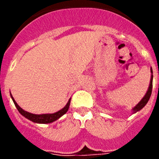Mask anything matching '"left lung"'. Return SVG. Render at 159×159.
I'll return each instance as SVG.
<instances>
[{"mask_svg":"<svg viewBox=\"0 0 159 159\" xmlns=\"http://www.w3.org/2000/svg\"><path fill=\"white\" fill-rule=\"evenodd\" d=\"M151 73L153 74L152 68L151 69ZM152 88H153V75H151V82H150V86H149V88H148V90H147V93H146V95H144V97H143V99H142V100L140 101V102H139V103H138V104L136 105V106L134 107L133 109H132V111H133V113H136V112L139 111H140L142 108H143L144 107L146 106V104H147V102H148L149 99H150V98H151V92H152Z\"/></svg>","mask_w":159,"mask_h":159,"instance_id":"1","label":"left lung"}]
</instances>
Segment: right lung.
<instances>
[{
  "label": "right lung",
  "instance_id": "add662e5",
  "mask_svg": "<svg viewBox=\"0 0 159 159\" xmlns=\"http://www.w3.org/2000/svg\"><path fill=\"white\" fill-rule=\"evenodd\" d=\"M12 97V99L13 101L14 104L16 106V107L17 108L18 111L21 114L22 116H25L26 119H29L32 122H34L36 123H52V122L56 121L58 119H60L62 116H64V114L68 111V108L70 106V102H71V99L68 100L67 103L66 104V106L64 108H62L61 110H60L59 111L56 112V113L53 114H42V115H35V114L29 113V112L26 111H24L19 105L16 103V102L15 101V99H13V97L11 95Z\"/></svg>",
  "mask_w": 159,
  "mask_h": 159
}]
</instances>
